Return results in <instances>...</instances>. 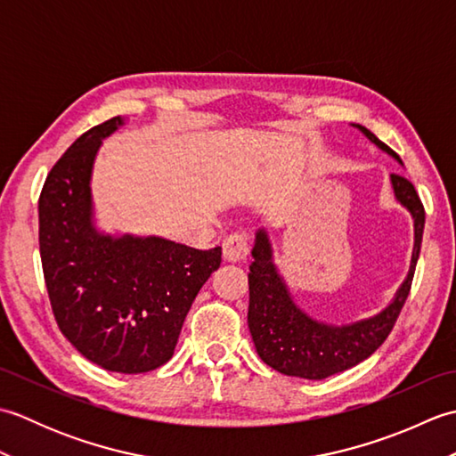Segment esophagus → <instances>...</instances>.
Returning <instances> with one entry per match:
<instances>
[{
	"instance_id": "34e87169",
	"label": "esophagus",
	"mask_w": 456,
	"mask_h": 456,
	"mask_svg": "<svg viewBox=\"0 0 456 456\" xmlns=\"http://www.w3.org/2000/svg\"><path fill=\"white\" fill-rule=\"evenodd\" d=\"M247 255H248L247 237L233 233L223 240V258H225L227 263H243V260H247Z\"/></svg>"
}]
</instances>
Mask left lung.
<instances>
[{
    "instance_id": "obj_1",
    "label": "left lung",
    "mask_w": 456,
    "mask_h": 456,
    "mask_svg": "<svg viewBox=\"0 0 456 456\" xmlns=\"http://www.w3.org/2000/svg\"><path fill=\"white\" fill-rule=\"evenodd\" d=\"M353 127L402 164L398 154L374 133L356 123H353ZM390 182L395 200L413 217L415 240L411 265L392 302L380 314L361 319V322L329 325L309 317L302 307H297L282 274L274 265V250L268 233L265 229L256 231L255 247L250 253L255 260L248 266V329L258 356L270 368L286 376L323 380L327 376L345 372L366 361L390 335L410 294L425 227L423 203L413 183L398 174H392Z\"/></svg>"
}]
</instances>
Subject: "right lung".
<instances>
[{"label": "right lung", "mask_w": 456, "mask_h": 456, "mask_svg": "<svg viewBox=\"0 0 456 456\" xmlns=\"http://www.w3.org/2000/svg\"><path fill=\"white\" fill-rule=\"evenodd\" d=\"M121 125L113 118L84 133L54 164L38 198V245L62 335L105 370L141 374L172 358L193 299L221 265V247L98 231L94 160Z\"/></svg>", "instance_id": "right-lung-1"}]
</instances>
